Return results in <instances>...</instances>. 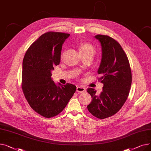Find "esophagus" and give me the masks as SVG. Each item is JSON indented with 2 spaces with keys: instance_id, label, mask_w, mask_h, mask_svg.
Instances as JSON below:
<instances>
[{
  "instance_id": "esophagus-1",
  "label": "esophagus",
  "mask_w": 151,
  "mask_h": 151,
  "mask_svg": "<svg viewBox=\"0 0 151 151\" xmlns=\"http://www.w3.org/2000/svg\"><path fill=\"white\" fill-rule=\"evenodd\" d=\"M86 91V89L84 87H81V86H78L76 88V92H79V93H83Z\"/></svg>"
}]
</instances>
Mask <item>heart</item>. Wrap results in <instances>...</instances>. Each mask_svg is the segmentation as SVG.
I'll list each match as a JSON object with an SVG mask.
<instances>
[{
  "label": "heart",
  "mask_w": 151,
  "mask_h": 151,
  "mask_svg": "<svg viewBox=\"0 0 151 151\" xmlns=\"http://www.w3.org/2000/svg\"><path fill=\"white\" fill-rule=\"evenodd\" d=\"M92 50L93 51L94 48L92 45L89 43H84L81 44L80 46V52L83 51H89Z\"/></svg>",
  "instance_id": "1"
}]
</instances>
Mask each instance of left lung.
<instances>
[{
  "mask_svg": "<svg viewBox=\"0 0 151 151\" xmlns=\"http://www.w3.org/2000/svg\"><path fill=\"white\" fill-rule=\"evenodd\" d=\"M94 37L101 47L97 72L104 88L100 94L94 89H88L92 99L87 108L93 116L101 119L115 114L125 104L131 88L132 72L128 58L119 43L108 35Z\"/></svg>",
  "mask_w": 151,
  "mask_h": 151,
  "instance_id": "left-lung-1",
  "label": "left lung"
}]
</instances>
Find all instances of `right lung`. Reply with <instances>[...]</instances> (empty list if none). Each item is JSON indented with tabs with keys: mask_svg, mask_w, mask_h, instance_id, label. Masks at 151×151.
I'll return each mask as SVG.
<instances>
[{
	"mask_svg": "<svg viewBox=\"0 0 151 151\" xmlns=\"http://www.w3.org/2000/svg\"><path fill=\"white\" fill-rule=\"evenodd\" d=\"M69 34L48 32L29 47L22 61V88L29 105L41 116L50 118L65 108L76 87L55 84L51 78L59 64L62 46Z\"/></svg>",
	"mask_w": 151,
	"mask_h": 151,
	"instance_id": "add662e5",
	"label": "right lung"
}]
</instances>
